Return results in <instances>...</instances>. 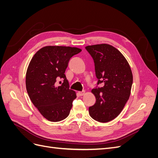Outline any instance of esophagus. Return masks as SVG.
Returning a JSON list of instances; mask_svg holds the SVG:
<instances>
[{
    "mask_svg": "<svg viewBox=\"0 0 158 158\" xmlns=\"http://www.w3.org/2000/svg\"><path fill=\"white\" fill-rule=\"evenodd\" d=\"M78 95H80V96H82V95H84L85 92H78Z\"/></svg>",
    "mask_w": 158,
    "mask_h": 158,
    "instance_id": "1",
    "label": "esophagus"
}]
</instances>
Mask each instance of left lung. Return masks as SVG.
<instances>
[{"label": "left lung", "instance_id": "left-lung-1", "mask_svg": "<svg viewBox=\"0 0 158 158\" xmlns=\"http://www.w3.org/2000/svg\"><path fill=\"white\" fill-rule=\"evenodd\" d=\"M94 62L98 85L92 89L96 102L89 114L100 123L112 121L121 113L129 99L133 82L127 60L121 52L108 44L85 47ZM102 83L103 86L98 85Z\"/></svg>", "mask_w": 158, "mask_h": 158}]
</instances>
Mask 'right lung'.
Returning a JSON list of instances; mask_svg holds the SVG:
<instances>
[{"label": "right lung", "instance_id": "add662e5", "mask_svg": "<svg viewBox=\"0 0 158 158\" xmlns=\"http://www.w3.org/2000/svg\"><path fill=\"white\" fill-rule=\"evenodd\" d=\"M82 49L76 47L47 46L33 56L26 73L28 95L35 107L47 120L58 122L69 116L76 99L75 92L69 89L64 74L69 62ZM60 79L61 84L56 82Z\"/></svg>", "mask_w": 158, "mask_h": 158}]
</instances>
